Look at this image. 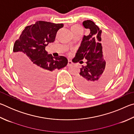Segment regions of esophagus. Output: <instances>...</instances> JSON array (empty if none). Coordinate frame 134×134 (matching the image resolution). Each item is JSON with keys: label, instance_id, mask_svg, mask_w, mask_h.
Returning a JSON list of instances; mask_svg holds the SVG:
<instances>
[{"label": "esophagus", "instance_id": "esophagus-1", "mask_svg": "<svg viewBox=\"0 0 134 134\" xmlns=\"http://www.w3.org/2000/svg\"><path fill=\"white\" fill-rule=\"evenodd\" d=\"M72 62H71V60H69V61H68V64H67V65L68 66H71V65H72Z\"/></svg>", "mask_w": 134, "mask_h": 134}]
</instances>
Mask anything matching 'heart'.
<instances>
[{"label":"heart","mask_w":134,"mask_h":134,"mask_svg":"<svg viewBox=\"0 0 134 134\" xmlns=\"http://www.w3.org/2000/svg\"><path fill=\"white\" fill-rule=\"evenodd\" d=\"M71 30L72 32V33L74 34L76 32H77L79 31H83V28L80 25H74L71 26Z\"/></svg>","instance_id":"1"}]
</instances>
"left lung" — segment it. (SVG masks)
Masks as SVG:
<instances>
[{
    "label": "left lung",
    "instance_id": "left-lung-1",
    "mask_svg": "<svg viewBox=\"0 0 134 134\" xmlns=\"http://www.w3.org/2000/svg\"><path fill=\"white\" fill-rule=\"evenodd\" d=\"M83 25L86 29H89L90 32L87 36L84 35L72 62L81 63L83 62L81 60L86 59L87 65H82L75 82L81 91L96 93L103 89L112 75L116 64L115 49L109 40L105 41L108 44L104 55L101 43L102 30L90 20L84 21Z\"/></svg>",
    "mask_w": 134,
    "mask_h": 134
}]
</instances>
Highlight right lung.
I'll use <instances>...</instances> for the list:
<instances>
[{
    "mask_svg": "<svg viewBox=\"0 0 134 134\" xmlns=\"http://www.w3.org/2000/svg\"><path fill=\"white\" fill-rule=\"evenodd\" d=\"M64 26L39 21L27 26L13 46L14 64L20 79L27 87L35 92L49 89L53 85L54 72L65 67L64 56L54 57L45 47L55 41L57 31Z\"/></svg>",
    "mask_w": 134,
    "mask_h": 134,
    "instance_id": "1",
    "label": "right lung"
}]
</instances>
